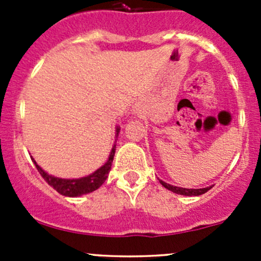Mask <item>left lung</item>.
Wrapping results in <instances>:
<instances>
[{"instance_id":"obj_1","label":"left lung","mask_w":261,"mask_h":261,"mask_svg":"<svg viewBox=\"0 0 261 261\" xmlns=\"http://www.w3.org/2000/svg\"><path fill=\"white\" fill-rule=\"evenodd\" d=\"M160 184H162L164 188L169 189V191H172L173 193H177V194H181V196H201V194L206 193L207 191H210V189L212 188V187H206V188H201V189H189V188H180V187H175V186H172V184H168L165 183V181L160 180Z\"/></svg>"}]
</instances>
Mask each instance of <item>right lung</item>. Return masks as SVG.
Instances as JSON below:
<instances>
[{
	"label": "right lung",
	"instance_id": "add662e5",
	"mask_svg": "<svg viewBox=\"0 0 261 261\" xmlns=\"http://www.w3.org/2000/svg\"><path fill=\"white\" fill-rule=\"evenodd\" d=\"M118 133H120V128L117 127L116 128V135L117 136ZM115 150L116 145H114L111 152H110L109 160H107L99 169H97L96 172L87 175V177L78 178V179H63V178L53 177V175L48 174L45 170L41 169V168L36 164L35 160L33 159V162L34 164H35L38 172L40 173L41 177L44 178V180H45L50 187H53L58 193L63 194V196L65 197H78L82 196V194H87L96 191V189H98L99 187L105 183V180L109 177L110 170H111V165L115 156Z\"/></svg>",
	"mask_w": 261,
	"mask_h": 261
}]
</instances>
